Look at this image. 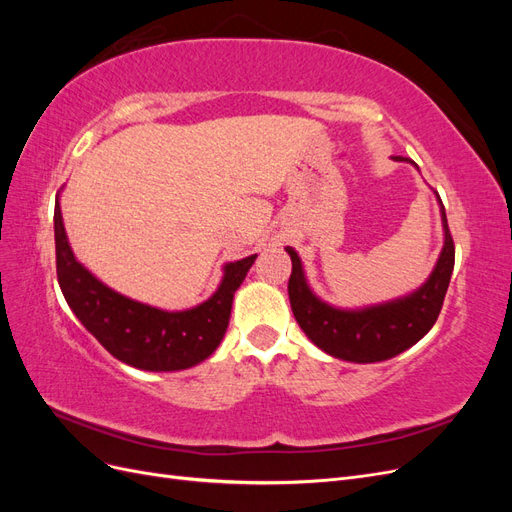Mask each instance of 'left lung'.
<instances>
[{
  "instance_id": "obj_1",
  "label": "left lung",
  "mask_w": 512,
  "mask_h": 512,
  "mask_svg": "<svg viewBox=\"0 0 512 512\" xmlns=\"http://www.w3.org/2000/svg\"><path fill=\"white\" fill-rule=\"evenodd\" d=\"M393 160L412 162L401 156ZM442 226L444 245L427 282L408 297L363 309H339L320 301L305 280L299 254L286 247L292 260L288 297L299 327L320 350L350 363L386 361L414 346L436 324L455 267V243L448 230L444 207Z\"/></svg>"
}]
</instances>
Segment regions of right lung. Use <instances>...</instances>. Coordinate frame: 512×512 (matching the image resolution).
Instances as JSON below:
<instances>
[{"label":"right lung","instance_id":"obj_1","mask_svg":"<svg viewBox=\"0 0 512 512\" xmlns=\"http://www.w3.org/2000/svg\"><path fill=\"white\" fill-rule=\"evenodd\" d=\"M53 222L59 288L74 316L115 359L145 371H179L203 363L220 346L232 299L256 254L224 265L222 282L205 303L183 312H166L123 297L76 260L59 200Z\"/></svg>","mask_w":512,"mask_h":512}]
</instances>
